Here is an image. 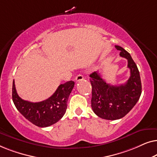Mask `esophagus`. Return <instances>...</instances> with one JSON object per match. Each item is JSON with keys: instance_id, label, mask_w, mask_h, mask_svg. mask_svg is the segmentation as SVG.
I'll return each mask as SVG.
<instances>
[{"instance_id": "34e87169", "label": "esophagus", "mask_w": 157, "mask_h": 157, "mask_svg": "<svg viewBox=\"0 0 157 157\" xmlns=\"http://www.w3.org/2000/svg\"><path fill=\"white\" fill-rule=\"evenodd\" d=\"M83 76L82 74H78L77 76H76V81H82L83 80Z\"/></svg>"}]
</instances>
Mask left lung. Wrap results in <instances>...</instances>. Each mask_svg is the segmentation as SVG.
Masks as SVG:
<instances>
[{
    "label": "left lung",
    "mask_w": 157,
    "mask_h": 157,
    "mask_svg": "<svg viewBox=\"0 0 157 157\" xmlns=\"http://www.w3.org/2000/svg\"><path fill=\"white\" fill-rule=\"evenodd\" d=\"M115 48L120 51V56L128 61L130 77L119 86L107 83L98 74L94 71L89 75L92 86L91 108L98 117L107 120L121 119L132 110L141 94V82L138 68L131 55L119 46Z\"/></svg>",
    "instance_id": "1"
}]
</instances>
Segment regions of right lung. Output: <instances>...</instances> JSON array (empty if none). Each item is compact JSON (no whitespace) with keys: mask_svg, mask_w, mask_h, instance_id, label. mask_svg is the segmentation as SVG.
<instances>
[{"mask_svg":"<svg viewBox=\"0 0 157 157\" xmlns=\"http://www.w3.org/2000/svg\"><path fill=\"white\" fill-rule=\"evenodd\" d=\"M74 86V81H69L61 84L52 96L40 102L25 101L18 95L13 81L12 98L18 111L34 125L47 127L59 121L65 114L67 101Z\"/></svg>","mask_w":157,"mask_h":157,"instance_id":"1","label":"right lung"}]
</instances>
